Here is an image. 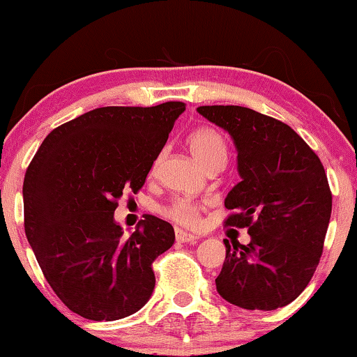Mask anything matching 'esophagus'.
<instances>
[{"label":"esophagus","instance_id":"obj_1","mask_svg":"<svg viewBox=\"0 0 357 357\" xmlns=\"http://www.w3.org/2000/svg\"><path fill=\"white\" fill-rule=\"evenodd\" d=\"M175 238H177V242L180 243H192L197 241L198 237L195 236V234H190V232L182 231V229H177V231H175Z\"/></svg>","mask_w":357,"mask_h":357}]
</instances>
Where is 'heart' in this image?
Returning <instances> with one entry per match:
<instances>
[{"label":"heart","instance_id":"b5f03b06","mask_svg":"<svg viewBox=\"0 0 357 357\" xmlns=\"http://www.w3.org/2000/svg\"><path fill=\"white\" fill-rule=\"evenodd\" d=\"M187 144L193 158L209 170L216 165H224L227 159V143L224 136L213 126H199L193 130L187 136ZM160 158L154 160L153 172L158 169ZM203 204L198 202H192L187 198H178L165 209V216L172 221L182 224L187 227H195L199 222V213H202Z\"/></svg>","mask_w":357,"mask_h":357}]
</instances>
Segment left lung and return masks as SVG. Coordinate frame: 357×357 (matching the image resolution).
I'll return each instance as SVG.
<instances>
[{
    "mask_svg": "<svg viewBox=\"0 0 357 357\" xmlns=\"http://www.w3.org/2000/svg\"><path fill=\"white\" fill-rule=\"evenodd\" d=\"M198 114L232 136L241 182L227 193L224 224L247 227L250 243H226L216 278L222 299L275 310L299 297L319 266L331 192L319 155L289 125L241 105H203Z\"/></svg>",
    "mask_w": 357,
    "mask_h": 357,
    "instance_id": "1",
    "label": "left lung"
}]
</instances>
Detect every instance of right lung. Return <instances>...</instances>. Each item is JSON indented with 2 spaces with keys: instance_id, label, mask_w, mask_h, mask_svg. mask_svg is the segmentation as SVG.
<instances>
[{
  "instance_id": "right-lung-1",
  "label": "right lung",
  "mask_w": 357,
  "mask_h": 357,
  "mask_svg": "<svg viewBox=\"0 0 357 357\" xmlns=\"http://www.w3.org/2000/svg\"><path fill=\"white\" fill-rule=\"evenodd\" d=\"M183 110L100 107L53 130L29 164L27 241L55 294L87 320L123 319L153 294V261L174 245V227L146 214L125 238L114 211L143 187Z\"/></svg>"
}]
</instances>
